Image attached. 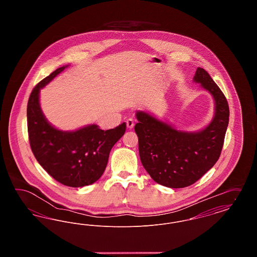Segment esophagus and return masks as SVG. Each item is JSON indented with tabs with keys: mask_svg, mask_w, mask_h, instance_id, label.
I'll return each mask as SVG.
<instances>
[{
	"mask_svg": "<svg viewBox=\"0 0 257 257\" xmlns=\"http://www.w3.org/2000/svg\"><path fill=\"white\" fill-rule=\"evenodd\" d=\"M134 125V120H133L132 118H129V119H127V120H126V126H127V128H128V129H133Z\"/></svg>",
	"mask_w": 257,
	"mask_h": 257,
	"instance_id": "esophagus-1",
	"label": "esophagus"
}]
</instances>
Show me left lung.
I'll return each instance as SVG.
<instances>
[{
	"label": "left lung",
	"instance_id": "1",
	"mask_svg": "<svg viewBox=\"0 0 257 257\" xmlns=\"http://www.w3.org/2000/svg\"><path fill=\"white\" fill-rule=\"evenodd\" d=\"M194 82L214 99V116L205 128L181 131L147 111L136 112L141 162L155 182L173 189L191 186L213 168L220 158L229 121L226 98L210 75L197 67Z\"/></svg>",
	"mask_w": 257,
	"mask_h": 257
}]
</instances>
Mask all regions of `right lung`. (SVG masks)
<instances>
[{"instance_id":"right-lung-1","label":"right lung","mask_w":257,"mask_h":257,"mask_svg":"<svg viewBox=\"0 0 257 257\" xmlns=\"http://www.w3.org/2000/svg\"><path fill=\"white\" fill-rule=\"evenodd\" d=\"M68 65L56 69L33 89L27 107L32 151L39 165L58 182L80 188L96 182L108 164L110 149L122 137L126 124L101 130L89 124L75 131L54 127L40 108L39 92Z\"/></svg>"}]
</instances>
